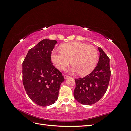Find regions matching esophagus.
Returning <instances> with one entry per match:
<instances>
[{
  "label": "esophagus",
  "mask_w": 131,
  "mask_h": 131,
  "mask_svg": "<svg viewBox=\"0 0 131 131\" xmlns=\"http://www.w3.org/2000/svg\"><path fill=\"white\" fill-rule=\"evenodd\" d=\"M64 78L65 79H68V78H69V77L68 76V75H64Z\"/></svg>",
  "instance_id": "1"
}]
</instances>
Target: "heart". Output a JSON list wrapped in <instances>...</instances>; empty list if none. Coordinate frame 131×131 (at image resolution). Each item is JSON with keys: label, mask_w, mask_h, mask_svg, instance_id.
Listing matches in <instances>:
<instances>
[{"label": "heart", "mask_w": 131, "mask_h": 131, "mask_svg": "<svg viewBox=\"0 0 131 131\" xmlns=\"http://www.w3.org/2000/svg\"><path fill=\"white\" fill-rule=\"evenodd\" d=\"M61 51H53L51 60L59 69L63 70L71 62L73 66L69 70L72 73L78 72L86 75L92 72L98 59L96 47L80 42L63 44Z\"/></svg>", "instance_id": "heart-1"}]
</instances>
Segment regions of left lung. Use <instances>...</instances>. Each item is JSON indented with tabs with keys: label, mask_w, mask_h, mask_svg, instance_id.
I'll return each instance as SVG.
<instances>
[{
	"label": "left lung",
	"mask_w": 131,
	"mask_h": 131,
	"mask_svg": "<svg viewBox=\"0 0 131 131\" xmlns=\"http://www.w3.org/2000/svg\"><path fill=\"white\" fill-rule=\"evenodd\" d=\"M98 50L100 59L92 73L83 78L75 79L74 97L82 104L96 103L104 96L109 85L111 76L109 58L101 47Z\"/></svg>",
	"instance_id": "8db88e82"
}]
</instances>
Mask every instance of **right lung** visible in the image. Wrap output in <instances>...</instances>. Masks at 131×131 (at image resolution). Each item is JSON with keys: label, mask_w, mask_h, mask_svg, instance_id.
I'll return each mask as SVG.
<instances>
[{"label": "right lung", "mask_w": 131, "mask_h": 131, "mask_svg": "<svg viewBox=\"0 0 131 131\" xmlns=\"http://www.w3.org/2000/svg\"><path fill=\"white\" fill-rule=\"evenodd\" d=\"M57 42L43 39L28 51L22 63L23 84L26 93L31 101L41 106L54 103L59 87L64 81L51 60V52Z\"/></svg>", "instance_id": "1"}]
</instances>
